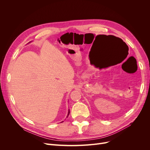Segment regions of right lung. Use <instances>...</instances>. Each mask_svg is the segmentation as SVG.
<instances>
[{
	"label": "right lung",
	"instance_id": "right-lung-1",
	"mask_svg": "<svg viewBox=\"0 0 150 150\" xmlns=\"http://www.w3.org/2000/svg\"><path fill=\"white\" fill-rule=\"evenodd\" d=\"M69 113H70V111H69V112H68V115H67V116L69 115Z\"/></svg>",
	"mask_w": 150,
	"mask_h": 150
}]
</instances>
